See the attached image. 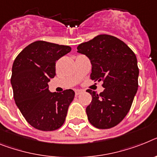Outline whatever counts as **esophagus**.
Listing matches in <instances>:
<instances>
[{"instance_id": "1", "label": "esophagus", "mask_w": 157, "mask_h": 157, "mask_svg": "<svg viewBox=\"0 0 157 157\" xmlns=\"http://www.w3.org/2000/svg\"><path fill=\"white\" fill-rule=\"evenodd\" d=\"M82 93L83 90H81V89H76V90H75V94H76V96H78V95H80Z\"/></svg>"}]
</instances>
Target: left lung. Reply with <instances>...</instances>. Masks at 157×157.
Returning a JSON list of instances; mask_svg holds the SVG:
<instances>
[{
	"mask_svg": "<svg viewBox=\"0 0 157 157\" xmlns=\"http://www.w3.org/2000/svg\"><path fill=\"white\" fill-rule=\"evenodd\" d=\"M77 52L89 57L90 78L103 81L100 94L88 89L92 102L86 108L89 122L101 129L117 125L129 112L138 89L139 68L135 53L113 36L101 34L79 44Z\"/></svg>",
	"mask_w": 157,
	"mask_h": 157,
	"instance_id": "1",
	"label": "left lung"
}]
</instances>
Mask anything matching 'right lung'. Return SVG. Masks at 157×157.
Here are the masks:
<instances>
[{
    "mask_svg": "<svg viewBox=\"0 0 157 157\" xmlns=\"http://www.w3.org/2000/svg\"><path fill=\"white\" fill-rule=\"evenodd\" d=\"M71 48L44 40L29 44L16 57L11 85L15 103L27 122L36 129L53 131L63 125L75 93H51L48 83L56 75V61Z\"/></svg>",
    "mask_w": 157,
    "mask_h": 157,
    "instance_id": "right-lung-1",
    "label": "right lung"
}]
</instances>
